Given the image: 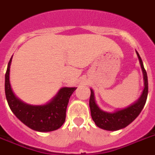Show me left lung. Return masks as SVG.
Segmentation results:
<instances>
[{
	"label": "left lung",
	"instance_id": "obj_1",
	"mask_svg": "<svg viewBox=\"0 0 155 155\" xmlns=\"http://www.w3.org/2000/svg\"><path fill=\"white\" fill-rule=\"evenodd\" d=\"M139 58V63L141 66L143 74L144 89L142 92L141 96L137 101L131 104L126 108L116 110L114 112H105L101 109L96 102L94 92L90 89L91 94L89 99V107L93 120L95 122L96 125L100 128L106 131H118L120 129L124 128L127 125L137 118L140 112L145 105L148 94V80L147 74L144 69L143 63L139 53L136 51Z\"/></svg>",
	"mask_w": 155,
	"mask_h": 155
}]
</instances>
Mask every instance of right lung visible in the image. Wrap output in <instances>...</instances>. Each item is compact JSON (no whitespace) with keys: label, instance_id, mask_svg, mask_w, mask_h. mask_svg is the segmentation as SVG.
I'll return each mask as SVG.
<instances>
[{"label":"right lung","instance_id":"1","mask_svg":"<svg viewBox=\"0 0 155 155\" xmlns=\"http://www.w3.org/2000/svg\"><path fill=\"white\" fill-rule=\"evenodd\" d=\"M12 58V56L8 64L5 82L6 99L12 112L24 124L34 131L47 132L61 127L66 120L69 100L76 87H62L51 101L44 104L35 105L25 103L19 99L12 89L9 80Z\"/></svg>","mask_w":155,"mask_h":155}]
</instances>
